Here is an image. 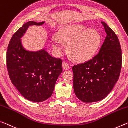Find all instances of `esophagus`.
I'll return each instance as SVG.
<instances>
[{"mask_svg":"<svg viewBox=\"0 0 128 128\" xmlns=\"http://www.w3.org/2000/svg\"><path fill=\"white\" fill-rule=\"evenodd\" d=\"M62 68H63L64 70H68V69L70 68V66H69V64L65 62L62 63Z\"/></svg>","mask_w":128,"mask_h":128,"instance_id":"1","label":"esophagus"}]
</instances>
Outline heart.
<instances>
[{
    "label": "heart",
    "instance_id": "heart-1",
    "mask_svg": "<svg viewBox=\"0 0 128 128\" xmlns=\"http://www.w3.org/2000/svg\"><path fill=\"white\" fill-rule=\"evenodd\" d=\"M88 30L82 24H72L62 28L57 34V38L52 39L51 46L56 54L65 51L62 43L68 44V53L77 62H84L90 59L98 50L101 36L97 30Z\"/></svg>",
    "mask_w": 128,
    "mask_h": 128
}]
</instances>
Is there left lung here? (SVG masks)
Masks as SVG:
<instances>
[{"instance_id":"left-lung-1","label":"left lung","mask_w":128,"mask_h":128,"mask_svg":"<svg viewBox=\"0 0 128 128\" xmlns=\"http://www.w3.org/2000/svg\"><path fill=\"white\" fill-rule=\"evenodd\" d=\"M106 37L100 51L92 59L74 66V89L75 94L84 102L103 100L118 81L122 66V52L119 40L104 22Z\"/></svg>"}]
</instances>
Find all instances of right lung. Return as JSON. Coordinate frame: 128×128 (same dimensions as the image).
<instances>
[{
  "mask_svg": "<svg viewBox=\"0 0 128 128\" xmlns=\"http://www.w3.org/2000/svg\"><path fill=\"white\" fill-rule=\"evenodd\" d=\"M45 22L30 21L12 37L7 52L10 78L24 98L40 102L52 96L58 76L62 72V61L54 58L45 48L33 51L26 50L22 38L31 26H42Z\"/></svg>",
  "mask_w": 128,
  "mask_h": 128,
  "instance_id": "right-lung-1",
  "label": "right lung"
}]
</instances>
